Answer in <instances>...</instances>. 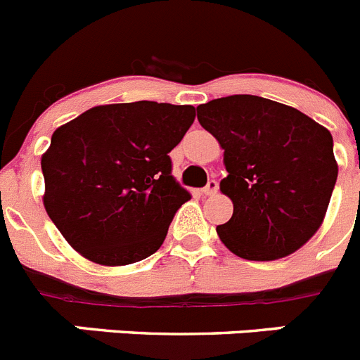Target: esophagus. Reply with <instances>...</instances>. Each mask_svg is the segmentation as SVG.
<instances>
[{
  "instance_id": "34e87169",
  "label": "esophagus",
  "mask_w": 360,
  "mask_h": 360,
  "mask_svg": "<svg viewBox=\"0 0 360 360\" xmlns=\"http://www.w3.org/2000/svg\"><path fill=\"white\" fill-rule=\"evenodd\" d=\"M217 191H218V183L214 179H211L210 183L206 184V188H204V193H206V195H214Z\"/></svg>"
}]
</instances>
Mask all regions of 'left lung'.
Instances as JSON below:
<instances>
[{
	"instance_id": "left-lung-1",
	"label": "left lung",
	"mask_w": 360,
	"mask_h": 360,
	"mask_svg": "<svg viewBox=\"0 0 360 360\" xmlns=\"http://www.w3.org/2000/svg\"><path fill=\"white\" fill-rule=\"evenodd\" d=\"M200 126L224 149L234 204L217 227L221 243L248 261L286 257L320 229L338 179L330 131L286 104L229 96L197 106Z\"/></svg>"
}]
</instances>
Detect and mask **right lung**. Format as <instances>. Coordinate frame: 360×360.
<instances>
[{
  "label": "right lung",
  "instance_id": "right-lung-1",
  "mask_svg": "<svg viewBox=\"0 0 360 360\" xmlns=\"http://www.w3.org/2000/svg\"><path fill=\"white\" fill-rule=\"evenodd\" d=\"M195 120L190 104H104L53 133L42 154L44 207L83 257L104 266L136 263L163 243L190 199L169 153Z\"/></svg>",
  "mask_w": 360,
  "mask_h": 360
}]
</instances>
